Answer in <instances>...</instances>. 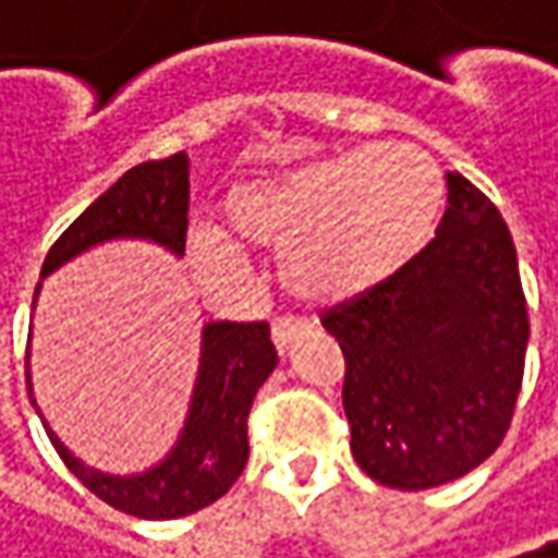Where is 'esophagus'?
Returning <instances> with one entry per match:
<instances>
[{"mask_svg": "<svg viewBox=\"0 0 558 558\" xmlns=\"http://www.w3.org/2000/svg\"><path fill=\"white\" fill-rule=\"evenodd\" d=\"M303 335H306V325L300 318H275V325H271V341L278 350H283L290 341H296Z\"/></svg>", "mask_w": 558, "mask_h": 558, "instance_id": "obj_1", "label": "esophagus"}]
</instances>
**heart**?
Returning a JSON list of instances; mask_svg holds the SVG:
<instances>
[{
  "mask_svg": "<svg viewBox=\"0 0 558 558\" xmlns=\"http://www.w3.org/2000/svg\"><path fill=\"white\" fill-rule=\"evenodd\" d=\"M442 173L426 150L385 142L344 150L220 202L223 232L192 230L189 258L208 283L246 278L240 246L280 248V280L310 303H338L388 280L426 243L442 208Z\"/></svg>",
  "mask_w": 558,
  "mask_h": 558,
  "instance_id": "1",
  "label": "heart"
}]
</instances>
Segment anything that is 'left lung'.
<instances>
[{
	"label": "left lung",
	"mask_w": 558,
	"mask_h": 558,
	"mask_svg": "<svg viewBox=\"0 0 558 558\" xmlns=\"http://www.w3.org/2000/svg\"><path fill=\"white\" fill-rule=\"evenodd\" d=\"M436 240L378 287L325 310L344 350L356 464L381 486L471 474L506 439L531 338L518 252L499 208L445 173Z\"/></svg>",
	"instance_id": "1"
}]
</instances>
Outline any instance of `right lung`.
Listing matches in <instances>:
<instances>
[{
    "instance_id": "obj_1",
    "label": "right lung",
    "mask_w": 558,
    "mask_h": 558,
    "mask_svg": "<svg viewBox=\"0 0 558 558\" xmlns=\"http://www.w3.org/2000/svg\"><path fill=\"white\" fill-rule=\"evenodd\" d=\"M185 230L189 157L173 154L163 160H148L125 170L90 208H84L69 223V230L47 252L40 275L47 278L69 258L82 255L84 248L110 240H150L170 248L173 255H182ZM275 366L278 353L265 322L205 325L202 363L180 442L145 474H100L59 442L47 423L44 426L65 468L107 506L148 521L182 518L217 502L243 474L248 458L246 423L252 398L262 381L275 373ZM24 376L31 395V369H24Z\"/></svg>"
}]
</instances>
